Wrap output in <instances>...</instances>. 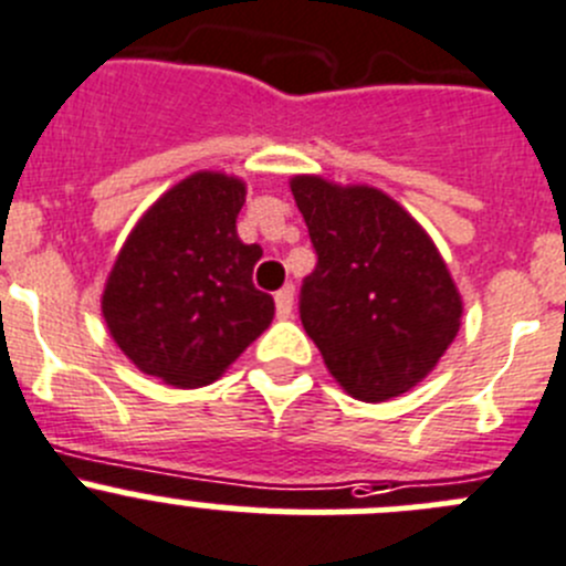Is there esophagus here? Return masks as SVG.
I'll use <instances>...</instances> for the list:
<instances>
[{"mask_svg":"<svg viewBox=\"0 0 566 566\" xmlns=\"http://www.w3.org/2000/svg\"><path fill=\"white\" fill-rule=\"evenodd\" d=\"M293 284H284L282 290L276 293V315L282 317V321H287V317H293Z\"/></svg>","mask_w":566,"mask_h":566,"instance_id":"esophagus-1","label":"esophagus"}]
</instances>
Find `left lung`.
<instances>
[{
    "mask_svg": "<svg viewBox=\"0 0 566 566\" xmlns=\"http://www.w3.org/2000/svg\"><path fill=\"white\" fill-rule=\"evenodd\" d=\"M317 265L298 312L328 373L378 403L415 387L453 343L462 298L420 223L376 188L290 182Z\"/></svg>",
    "mask_w": 566,
    "mask_h": 566,
    "instance_id": "obj_1",
    "label": "left lung"
}]
</instances>
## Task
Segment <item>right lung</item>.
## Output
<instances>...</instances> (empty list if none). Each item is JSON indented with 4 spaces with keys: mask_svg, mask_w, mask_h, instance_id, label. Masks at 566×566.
Listing matches in <instances>:
<instances>
[{
    "mask_svg": "<svg viewBox=\"0 0 566 566\" xmlns=\"http://www.w3.org/2000/svg\"><path fill=\"white\" fill-rule=\"evenodd\" d=\"M245 185L193 174L126 238L102 312L118 348L174 387L210 384L271 326L273 298L254 287L260 245L238 238Z\"/></svg>",
    "mask_w": 566,
    "mask_h": 566,
    "instance_id": "right-lung-1",
    "label": "right lung"
}]
</instances>
